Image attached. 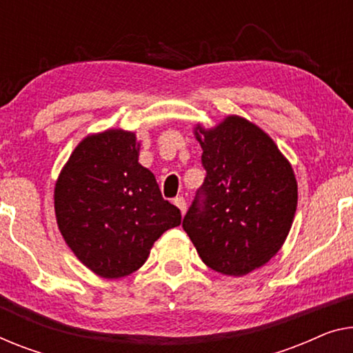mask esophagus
Instances as JSON below:
<instances>
[{"label": "esophagus", "mask_w": 353, "mask_h": 353, "mask_svg": "<svg viewBox=\"0 0 353 353\" xmlns=\"http://www.w3.org/2000/svg\"><path fill=\"white\" fill-rule=\"evenodd\" d=\"M172 203H174L176 206L179 208V210H181L182 215L185 214V210H187V201H185V198H183V196H177Z\"/></svg>", "instance_id": "esophagus-1"}]
</instances>
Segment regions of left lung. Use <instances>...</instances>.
<instances>
[{
	"label": "left lung",
	"mask_w": 353,
	"mask_h": 353,
	"mask_svg": "<svg viewBox=\"0 0 353 353\" xmlns=\"http://www.w3.org/2000/svg\"><path fill=\"white\" fill-rule=\"evenodd\" d=\"M203 149L206 194L182 227L204 265L241 277L266 265L285 243L298 204L293 168L259 125L227 115L212 128L194 125Z\"/></svg>",
	"instance_id": "obj_1"
}]
</instances>
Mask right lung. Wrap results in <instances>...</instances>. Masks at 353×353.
<instances>
[{
    "instance_id": "add662e5",
    "label": "right lung",
    "mask_w": 353,
    "mask_h": 353,
    "mask_svg": "<svg viewBox=\"0 0 353 353\" xmlns=\"http://www.w3.org/2000/svg\"><path fill=\"white\" fill-rule=\"evenodd\" d=\"M134 131L110 128L83 138L55 182L57 225L77 260L104 279L144 265L181 210L163 199L155 176L139 163Z\"/></svg>"
}]
</instances>
